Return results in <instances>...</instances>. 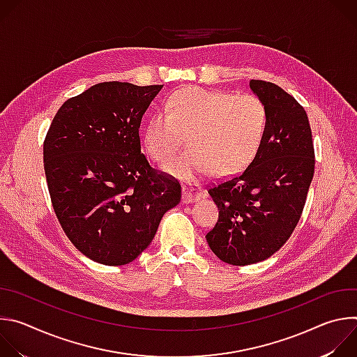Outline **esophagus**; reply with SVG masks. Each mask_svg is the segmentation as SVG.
<instances>
[{
  "instance_id": "34e87169",
  "label": "esophagus",
  "mask_w": 357,
  "mask_h": 357,
  "mask_svg": "<svg viewBox=\"0 0 357 357\" xmlns=\"http://www.w3.org/2000/svg\"><path fill=\"white\" fill-rule=\"evenodd\" d=\"M203 196V190L196 183H185L182 186V202L183 203H192L199 200Z\"/></svg>"
}]
</instances>
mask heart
<instances>
[{"mask_svg": "<svg viewBox=\"0 0 357 357\" xmlns=\"http://www.w3.org/2000/svg\"><path fill=\"white\" fill-rule=\"evenodd\" d=\"M268 123V109L257 96L185 87L172 93L164 110L148 120L142 142L146 154L162 162L175 154L188 135L190 149L164 165L167 174L183 181L211 171L230 176L257 157Z\"/></svg>", "mask_w": 357, "mask_h": 357, "instance_id": "b5f03b06", "label": "heart"}]
</instances>
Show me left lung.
Returning a JSON list of instances; mask_svg holds the SVG:
<instances>
[{
  "instance_id": "8db88e82",
  "label": "left lung",
  "mask_w": 357,
  "mask_h": 357,
  "mask_svg": "<svg viewBox=\"0 0 357 357\" xmlns=\"http://www.w3.org/2000/svg\"><path fill=\"white\" fill-rule=\"evenodd\" d=\"M250 87L268 109L264 142L241 174L208 189L219 219L206 240L231 266L263 261L285 244L301 219L315 171L307 112L271 82L250 80Z\"/></svg>"
}]
</instances>
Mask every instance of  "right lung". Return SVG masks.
Instances as JSON below:
<instances>
[{
    "mask_svg": "<svg viewBox=\"0 0 357 357\" xmlns=\"http://www.w3.org/2000/svg\"><path fill=\"white\" fill-rule=\"evenodd\" d=\"M162 84L98 83L66 100L43 142L56 218L90 260L124 266L151 244L181 185L141 152L139 126Z\"/></svg>",
    "mask_w": 357,
    "mask_h": 357,
    "instance_id": "1",
    "label": "right lung"
}]
</instances>
